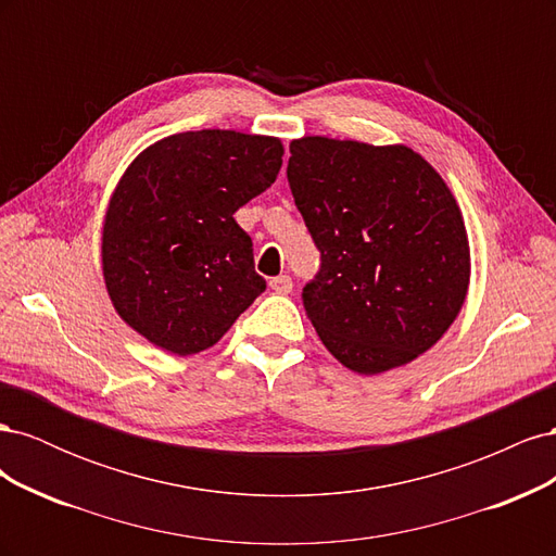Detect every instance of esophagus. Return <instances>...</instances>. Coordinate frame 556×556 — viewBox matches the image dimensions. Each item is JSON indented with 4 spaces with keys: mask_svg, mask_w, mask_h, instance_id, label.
I'll use <instances>...</instances> for the list:
<instances>
[{
    "mask_svg": "<svg viewBox=\"0 0 556 556\" xmlns=\"http://www.w3.org/2000/svg\"><path fill=\"white\" fill-rule=\"evenodd\" d=\"M268 285H271V290L276 294H290L292 292V278L290 276H276L268 280Z\"/></svg>",
    "mask_w": 556,
    "mask_h": 556,
    "instance_id": "1",
    "label": "esophagus"
}]
</instances>
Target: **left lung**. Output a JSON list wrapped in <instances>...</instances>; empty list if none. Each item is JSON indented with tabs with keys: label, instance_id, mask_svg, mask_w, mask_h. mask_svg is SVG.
<instances>
[{
	"label": "left lung",
	"instance_id": "1",
	"mask_svg": "<svg viewBox=\"0 0 556 556\" xmlns=\"http://www.w3.org/2000/svg\"><path fill=\"white\" fill-rule=\"evenodd\" d=\"M290 153V190L319 250L301 294L319 341L362 376L413 362L468 292V237L445 180L408 146L304 137Z\"/></svg>",
	"mask_w": 556,
	"mask_h": 556
}]
</instances>
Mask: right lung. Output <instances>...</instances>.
<instances>
[{"mask_svg": "<svg viewBox=\"0 0 556 556\" xmlns=\"http://www.w3.org/2000/svg\"><path fill=\"white\" fill-rule=\"evenodd\" d=\"M280 164V139L199 129L153 143L127 166L109 201L102 268L134 331L194 355L266 290L233 213L271 188Z\"/></svg>", "mask_w": 556, "mask_h": 556, "instance_id": "1", "label": "right lung"}]
</instances>
